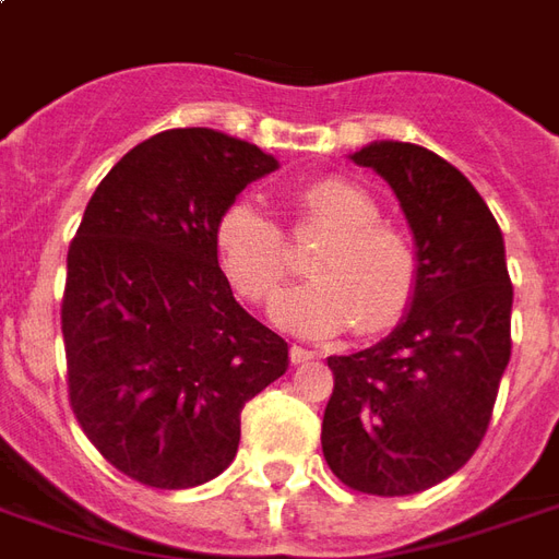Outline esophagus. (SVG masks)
Returning <instances> with one entry per match:
<instances>
[{
	"mask_svg": "<svg viewBox=\"0 0 559 559\" xmlns=\"http://www.w3.org/2000/svg\"><path fill=\"white\" fill-rule=\"evenodd\" d=\"M317 353L314 350H305V347H296V344H293L290 347V362L293 365H305V362H311V359H314Z\"/></svg>",
	"mask_w": 559,
	"mask_h": 559,
	"instance_id": "esophagus-1",
	"label": "esophagus"
}]
</instances>
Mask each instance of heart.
Here are the masks:
<instances>
[{
    "mask_svg": "<svg viewBox=\"0 0 559 559\" xmlns=\"http://www.w3.org/2000/svg\"><path fill=\"white\" fill-rule=\"evenodd\" d=\"M296 227L323 233L308 260L311 281L284 293L272 317L296 335L356 329L377 335L411 308L419 257L411 236L380 221V203L362 185L323 176L293 197ZM215 257L248 302H269L290 278V248L278 221L251 200H233L215 221Z\"/></svg>",
    "mask_w": 559,
    "mask_h": 559,
    "instance_id": "obj_1",
    "label": "heart"
}]
</instances>
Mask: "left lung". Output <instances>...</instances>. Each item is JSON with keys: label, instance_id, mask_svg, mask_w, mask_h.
Here are the masks:
<instances>
[{"label": "left lung", "instance_id": "1", "mask_svg": "<svg viewBox=\"0 0 559 559\" xmlns=\"http://www.w3.org/2000/svg\"><path fill=\"white\" fill-rule=\"evenodd\" d=\"M407 215L419 281L407 317L368 350L329 356L323 455L347 488L407 497L479 449L512 356L503 233L461 170L428 148L380 140L350 155Z\"/></svg>", "mask_w": 559, "mask_h": 559}]
</instances>
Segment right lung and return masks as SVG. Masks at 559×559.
<instances>
[{"instance_id": "right-lung-1", "label": "right lung", "mask_w": 559, "mask_h": 559, "mask_svg": "<svg viewBox=\"0 0 559 559\" xmlns=\"http://www.w3.org/2000/svg\"><path fill=\"white\" fill-rule=\"evenodd\" d=\"M278 160L212 128L143 140L107 173L68 248V399L92 445L140 485L215 479L239 416L287 371V341L233 299L215 221Z\"/></svg>"}]
</instances>
